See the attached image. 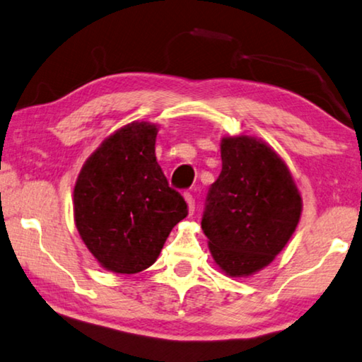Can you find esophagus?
<instances>
[{
  "mask_svg": "<svg viewBox=\"0 0 362 362\" xmlns=\"http://www.w3.org/2000/svg\"><path fill=\"white\" fill-rule=\"evenodd\" d=\"M186 202H187V207H189V214H194V210H196V200H194L192 194H186Z\"/></svg>",
  "mask_w": 362,
  "mask_h": 362,
  "instance_id": "34e87169",
  "label": "esophagus"
}]
</instances>
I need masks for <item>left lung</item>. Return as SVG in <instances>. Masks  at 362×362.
Returning <instances> with one entry per match:
<instances>
[{"label": "left lung", "instance_id": "obj_1", "mask_svg": "<svg viewBox=\"0 0 362 362\" xmlns=\"http://www.w3.org/2000/svg\"><path fill=\"white\" fill-rule=\"evenodd\" d=\"M221 173L209 189L202 230L212 257L230 276L269 265L290 241L303 200L286 163L249 136L221 139Z\"/></svg>", "mask_w": 362, "mask_h": 362}]
</instances>
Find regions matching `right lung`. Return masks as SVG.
I'll list each match as a JSON object with an SVG mask.
<instances>
[{"label":"right lung","instance_id":"obj_1","mask_svg":"<svg viewBox=\"0 0 362 362\" xmlns=\"http://www.w3.org/2000/svg\"><path fill=\"white\" fill-rule=\"evenodd\" d=\"M157 126L126 124L105 139L74 186V220L103 269L137 274L157 260L170 231L187 216L186 200L155 157Z\"/></svg>","mask_w":362,"mask_h":362}]
</instances>
